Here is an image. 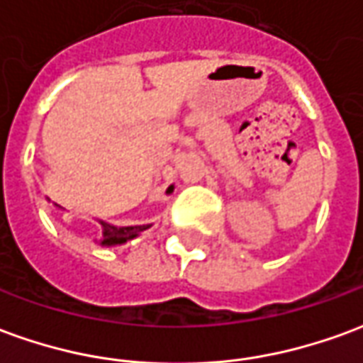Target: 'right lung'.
I'll list each match as a JSON object with an SVG mask.
<instances>
[{"label": "right lung", "instance_id": "1", "mask_svg": "<svg viewBox=\"0 0 363 363\" xmlns=\"http://www.w3.org/2000/svg\"><path fill=\"white\" fill-rule=\"evenodd\" d=\"M173 189H169L171 192ZM103 223V245H122L126 243L128 239H134L135 235H140L142 231L150 228V225H130V228H116L111 223Z\"/></svg>", "mask_w": 363, "mask_h": 363}]
</instances>
